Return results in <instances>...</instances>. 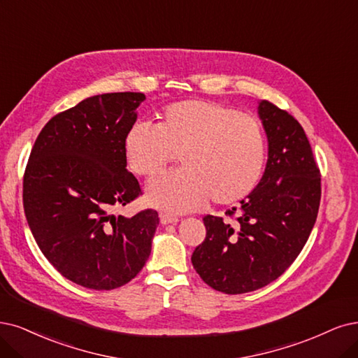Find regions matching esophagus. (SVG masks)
Masks as SVG:
<instances>
[{
  "instance_id": "obj_1",
  "label": "esophagus",
  "mask_w": 358,
  "mask_h": 358,
  "mask_svg": "<svg viewBox=\"0 0 358 358\" xmlns=\"http://www.w3.org/2000/svg\"><path fill=\"white\" fill-rule=\"evenodd\" d=\"M159 218H161V222L164 224V226H166V224H177L178 222V218L171 215V214H161L159 215Z\"/></svg>"
}]
</instances>
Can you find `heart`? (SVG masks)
<instances>
[{
	"instance_id": "heart-1",
	"label": "heart",
	"mask_w": 358,
	"mask_h": 358,
	"mask_svg": "<svg viewBox=\"0 0 358 358\" xmlns=\"http://www.w3.org/2000/svg\"><path fill=\"white\" fill-rule=\"evenodd\" d=\"M132 172L153 177L180 153L182 169L157 177L148 202L182 214L203 206L210 196L220 205L243 201L259 184L268 144L259 119L229 106L186 100L168 106L156 127L132 125L124 143Z\"/></svg>"
}]
</instances>
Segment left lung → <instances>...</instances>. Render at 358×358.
Here are the masks:
<instances>
[{
	"instance_id": "1",
	"label": "left lung",
	"mask_w": 358,
	"mask_h": 358,
	"mask_svg": "<svg viewBox=\"0 0 358 358\" xmlns=\"http://www.w3.org/2000/svg\"><path fill=\"white\" fill-rule=\"evenodd\" d=\"M258 115L268 140L264 176L237 208L221 217L206 215L205 241L192 264L202 280L229 295L252 292L280 277L314 227L320 206V169L296 119L267 100Z\"/></svg>"
}]
</instances>
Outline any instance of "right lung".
Segmentation results:
<instances>
[{
  "label": "right lung",
  "mask_w": 358,
  "mask_h": 358,
  "mask_svg": "<svg viewBox=\"0 0 358 358\" xmlns=\"http://www.w3.org/2000/svg\"><path fill=\"white\" fill-rule=\"evenodd\" d=\"M144 100L143 92H108L52 116L24 169V215L39 249L66 279L88 289L124 286L150 255L156 210L113 214L141 194L124 143Z\"/></svg>",
  "instance_id": "obj_1"
}]
</instances>
